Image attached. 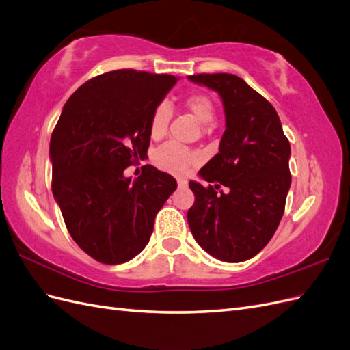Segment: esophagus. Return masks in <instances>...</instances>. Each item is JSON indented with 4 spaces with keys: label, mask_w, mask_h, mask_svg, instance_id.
<instances>
[{
    "label": "esophagus",
    "mask_w": 350,
    "mask_h": 350,
    "mask_svg": "<svg viewBox=\"0 0 350 350\" xmlns=\"http://www.w3.org/2000/svg\"><path fill=\"white\" fill-rule=\"evenodd\" d=\"M177 185H178V187H186L187 182L185 180V178H177Z\"/></svg>",
    "instance_id": "obj_1"
}]
</instances>
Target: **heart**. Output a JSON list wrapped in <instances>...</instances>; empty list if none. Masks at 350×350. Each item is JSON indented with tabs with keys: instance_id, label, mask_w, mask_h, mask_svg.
<instances>
[{
	"instance_id": "heart-1",
	"label": "heart",
	"mask_w": 350,
	"mask_h": 350,
	"mask_svg": "<svg viewBox=\"0 0 350 350\" xmlns=\"http://www.w3.org/2000/svg\"><path fill=\"white\" fill-rule=\"evenodd\" d=\"M183 105L196 117V120L204 124L211 123L215 117V105L213 99L206 94H189L183 98ZM172 114V108L165 103L158 104L152 109L151 118H149V135L155 141L165 136ZM198 152L176 142L159 146L154 154V161L157 167L172 174H185L189 168L198 163Z\"/></svg>"
}]
</instances>
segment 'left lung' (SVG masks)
I'll return each mask as SVG.
<instances>
[{"instance_id":"left-lung-1","label":"left lung","mask_w":350,"mask_h":350,"mask_svg":"<svg viewBox=\"0 0 350 350\" xmlns=\"http://www.w3.org/2000/svg\"><path fill=\"white\" fill-rule=\"evenodd\" d=\"M187 77L217 91L226 113L219 152L199 170L214 186L189 183L195 204L187 223L209 255L242 262L262 251L280 224L292 182L291 144L274 107L243 79L230 73ZM221 184L226 194L215 191Z\"/></svg>"}]
</instances>
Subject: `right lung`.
<instances>
[{
    "label": "right lung",
    "mask_w": 350,
    "mask_h": 350,
    "mask_svg": "<svg viewBox=\"0 0 350 350\" xmlns=\"http://www.w3.org/2000/svg\"><path fill=\"white\" fill-rule=\"evenodd\" d=\"M178 77L122 68L95 76L68 98L49 144L53 193L70 236L98 262L131 261L177 183L152 165L124 170L149 148V118Z\"/></svg>",
    "instance_id": "obj_1"
}]
</instances>
